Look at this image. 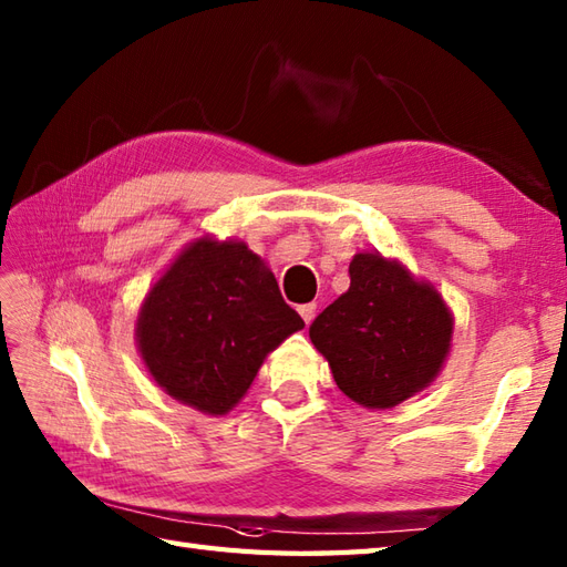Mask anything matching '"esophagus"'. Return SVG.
<instances>
[{
    "label": "esophagus",
    "mask_w": 567,
    "mask_h": 567,
    "mask_svg": "<svg viewBox=\"0 0 567 567\" xmlns=\"http://www.w3.org/2000/svg\"><path fill=\"white\" fill-rule=\"evenodd\" d=\"M297 311H299V315H302L305 323H309L311 319H315V315H317V305H315V302H309V305H299V307H297Z\"/></svg>",
    "instance_id": "34e87169"
}]
</instances>
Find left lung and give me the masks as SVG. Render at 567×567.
Masks as SVG:
<instances>
[{"instance_id":"left-lung-1","label":"left lung","mask_w":567,"mask_h":567,"mask_svg":"<svg viewBox=\"0 0 567 567\" xmlns=\"http://www.w3.org/2000/svg\"><path fill=\"white\" fill-rule=\"evenodd\" d=\"M348 275V292L311 321L309 339L353 402L396 406L439 375L451 346V311L433 287L380 252H358Z\"/></svg>"}]
</instances>
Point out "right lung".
Here are the masks:
<instances>
[{"label": "right lung", "mask_w": 567, "mask_h": 567, "mask_svg": "<svg viewBox=\"0 0 567 567\" xmlns=\"http://www.w3.org/2000/svg\"><path fill=\"white\" fill-rule=\"evenodd\" d=\"M302 327L256 252L199 238L153 285L136 336L167 394L199 412L226 414L265 355Z\"/></svg>", "instance_id": "add662e5"}]
</instances>
